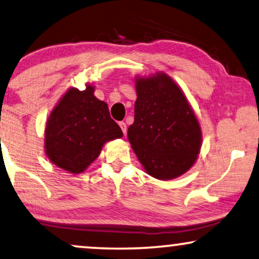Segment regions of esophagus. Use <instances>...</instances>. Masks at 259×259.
I'll return each mask as SVG.
<instances>
[{"instance_id": "1", "label": "esophagus", "mask_w": 259, "mask_h": 259, "mask_svg": "<svg viewBox=\"0 0 259 259\" xmlns=\"http://www.w3.org/2000/svg\"><path fill=\"white\" fill-rule=\"evenodd\" d=\"M119 126H120L122 133L126 136V133H127V126H126V123L123 122V121H121V122H119Z\"/></svg>"}]
</instances>
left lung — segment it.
Here are the masks:
<instances>
[{
	"label": "left lung",
	"instance_id": "8db88e82",
	"mask_svg": "<svg viewBox=\"0 0 259 259\" xmlns=\"http://www.w3.org/2000/svg\"><path fill=\"white\" fill-rule=\"evenodd\" d=\"M137 100L130 144L148 175L176 179L196 162L202 131L182 89L164 72L134 78Z\"/></svg>",
	"mask_w": 259,
	"mask_h": 259
}]
</instances>
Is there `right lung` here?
<instances>
[{
	"label": "right lung",
	"instance_id": "obj_1",
	"mask_svg": "<svg viewBox=\"0 0 259 259\" xmlns=\"http://www.w3.org/2000/svg\"><path fill=\"white\" fill-rule=\"evenodd\" d=\"M83 91L70 88L49 115L44 130V151L55 166L80 174L99 156L104 145L122 138L107 104L95 96V86Z\"/></svg>",
	"mask_w": 259,
	"mask_h": 259
}]
</instances>
